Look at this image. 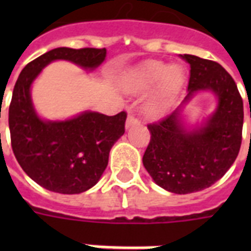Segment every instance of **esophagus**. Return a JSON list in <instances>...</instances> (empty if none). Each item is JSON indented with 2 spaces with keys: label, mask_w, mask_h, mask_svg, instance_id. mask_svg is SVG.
<instances>
[{
  "label": "esophagus",
  "mask_w": 251,
  "mask_h": 251,
  "mask_svg": "<svg viewBox=\"0 0 251 251\" xmlns=\"http://www.w3.org/2000/svg\"><path fill=\"white\" fill-rule=\"evenodd\" d=\"M139 124H141V121H139L135 116L129 114V116H127V120H126V129H129V127H131V126L134 125H139Z\"/></svg>",
  "instance_id": "34e87169"
}]
</instances>
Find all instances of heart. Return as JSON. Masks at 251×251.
<instances>
[{"instance_id":"obj_1","label":"heart","mask_w":251,"mask_h":251,"mask_svg":"<svg viewBox=\"0 0 251 251\" xmlns=\"http://www.w3.org/2000/svg\"><path fill=\"white\" fill-rule=\"evenodd\" d=\"M185 82L183 70L177 65L163 64L160 61H149L134 69L126 80L130 92H149L156 88L146 104V113L159 118L167 112L168 106L178 95Z\"/></svg>"}]
</instances>
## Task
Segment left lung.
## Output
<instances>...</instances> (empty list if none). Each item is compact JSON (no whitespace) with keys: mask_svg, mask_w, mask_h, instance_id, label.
Here are the masks:
<instances>
[{"mask_svg":"<svg viewBox=\"0 0 251 251\" xmlns=\"http://www.w3.org/2000/svg\"><path fill=\"white\" fill-rule=\"evenodd\" d=\"M181 58L190 65L187 95L169 116L147 126L151 141L143 165L156 185L175 194H189L214 185L236 160L244 102L222 65L191 54ZM199 92H211L218 104L206 122L190 128L183 121V109Z\"/></svg>","mask_w":251,"mask_h":251,"instance_id":"left-lung-1","label":"left lung"}]
</instances>
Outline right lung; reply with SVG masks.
Returning <instances> with one entry per match:
<instances>
[{
  "mask_svg": "<svg viewBox=\"0 0 251 251\" xmlns=\"http://www.w3.org/2000/svg\"><path fill=\"white\" fill-rule=\"evenodd\" d=\"M105 56V48H56L31 61L18 76L9 108L11 147L22 169L47 190L79 194L95 186L110 149L125 133L126 113L84 110L64 121L44 120L33 106L31 86L53 61H69L91 72Z\"/></svg>",
  "mask_w": 251,
  "mask_h": 251,
  "instance_id": "add662e5",
  "label": "right lung"
}]
</instances>
